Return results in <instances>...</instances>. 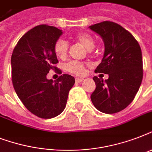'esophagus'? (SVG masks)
Returning <instances> with one entry per match:
<instances>
[{"label":"esophagus","mask_w":152,"mask_h":152,"mask_svg":"<svg viewBox=\"0 0 152 152\" xmlns=\"http://www.w3.org/2000/svg\"><path fill=\"white\" fill-rule=\"evenodd\" d=\"M83 80H84V78H83V77H76V82H77V83L82 82Z\"/></svg>","instance_id":"1"}]
</instances>
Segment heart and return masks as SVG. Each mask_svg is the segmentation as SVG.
Listing matches in <instances>:
<instances>
[{"instance_id":"1","label":"heart","mask_w":152,"mask_h":152,"mask_svg":"<svg viewBox=\"0 0 152 152\" xmlns=\"http://www.w3.org/2000/svg\"><path fill=\"white\" fill-rule=\"evenodd\" d=\"M76 39L88 50H91L95 47V40L89 34H79ZM54 52L57 57H59L61 59L64 58L69 52L68 42L63 39L57 40L54 45ZM65 69L69 72L75 74V75H83L85 72V65L83 62L72 61L67 63L65 65Z\"/></svg>"}]
</instances>
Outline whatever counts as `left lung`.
I'll return each instance as SVG.
<instances>
[{
  "instance_id": "left-lung-1",
  "label": "left lung",
  "mask_w": 152,
  "mask_h": 152,
  "mask_svg": "<svg viewBox=\"0 0 152 152\" xmlns=\"http://www.w3.org/2000/svg\"><path fill=\"white\" fill-rule=\"evenodd\" d=\"M89 28L99 34L105 46L102 62L95 72L109 76L105 80L93 77L96 88L91 99L102 113H118L132 102L141 84V49L132 34L116 23L104 21Z\"/></svg>"
}]
</instances>
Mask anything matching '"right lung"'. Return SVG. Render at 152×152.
<instances>
[{"label":"right lung","mask_w":152,"mask_h":152,"mask_svg":"<svg viewBox=\"0 0 152 152\" xmlns=\"http://www.w3.org/2000/svg\"><path fill=\"white\" fill-rule=\"evenodd\" d=\"M63 34L61 30L39 25L23 35L13 50L12 80L18 97L25 107L41 118H52L65 108L73 76L63 74L57 80H48L50 69H57L54 45Z\"/></svg>","instance_id":"right-lung-1"}]
</instances>
